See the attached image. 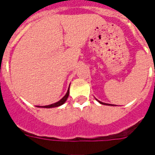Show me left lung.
Masks as SVG:
<instances>
[{"mask_svg":"<svg viewBox=\"0 0 155 155\" xmlns=\"http://www.w3.org/2000/svg\"><path fill=\"white\" fill-rule=\"evenodd\" d=\"M96 100H97V99H96ZM97 101L99 102V103H101V104H106V105H110V104H106V103H103V102H101V101H98V100H97Z\"/></svg>","mask_w":155,"mask_h":155,"instance_id":"obj_1","label":"left lung"}]
</instances>
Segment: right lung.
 Wrapping results in <instances>:
<instances>
[{"mask_svg":"<svg viewBox=\"0 0 155 155\" xmlns=\"http://www.w3.org/2000/svg\"><path fill=\"white\" fill-rule=\"evenodd\" d=\"M69 90H70V87H69V89H68L67 93L65 94V95H64V97L62 98L61 100H60V101H58V102H56V103H54V104H49V105H45V106H41V107L42 108H54V107H58V106H61V105H62L63 104H64V103H65V101H67V98L69 97V94H70V91H69ZM37 107H40V106H37Z\"/></svg>","mask_w":155,"mask_h":155,"instance_id":"right-lung-1","label":"right lung"}]
</instances>
